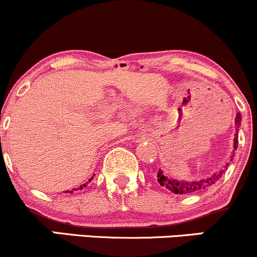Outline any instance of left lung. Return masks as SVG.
<instances>
[{"label": "left lung", "instance_id": "8db88e82", "mask_svg": "<svg viewBox=\"0 0 257 257\" xmlns=\"http://www.w3.org/2000/svg\"><path fill=\"white\" fill-rule=\"evenodd\" d=\"M240 122H241L240 113H237V116H235V119H234L237 134L234 135V140H233V143H234V145H233V153H234V150H237L238 147V128H239ZM233 153L231 156V159H229V162L232 161L233 156H234ZM229 162H227L225 166H223L222 169H220L219 172L211 174V175H209L208 178L200 179V180H193V181H191V180L188 181V180L176 179L174 178V176L169 175V174H166L161 169V168H159L158 174H157L158 182L159 185L163 186V187H166L167 190H169L170 192L175 194H192V193L199 192V191L206 190V188L210 187V186H213L214 184H216V182L219 181L221 176L223 175V173L226 172L227 167L229 166Z\"/></svg>", "mask_w": 257, "mask_h": 257}]
</instances>
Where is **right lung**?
Segmentation results:
<instances>
[{
  "label": "right lung",
  "instance_id": "obj_1",
  "mask_svg": "<svg viewBox=\"0 0 257 257\" xmlns=\"http://www.w3.org/2000/svg\"><path fill=\"white\" fill-rule=\"evenodd\" d=\"M93 178H94V176H93ZM93 178H90L89 180H88V181H87V182H85V184H83V185H81V186H79V187H78V188H72V190H71V191H69V190H67V191H65V192H64V193H72V192H73V191H77V190H82V188L87 187V185H88V184H89V182L91 181V180H93Z\"/></svg>",
  "mask_w": 257,
  "mask_h": 257
}]
</instances>
